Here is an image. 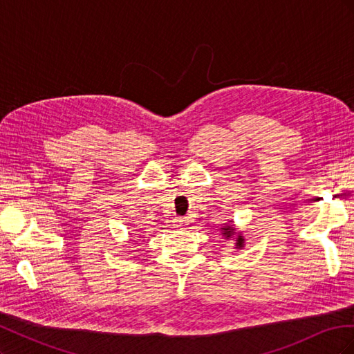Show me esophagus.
I'll return each mask as SVG.
<instances>
[{"mask_svg": "<svg viewBox=\"0 0 354 354\" xmlns=\"http://www.w3.org/2000/svg\"><path fill=\"white\" fill-rule=\"evenodd\" d=\"M173 223H174V227H178V229H181L183 226H186V218H183V217H176L174 220H173Z\"/></svg>", "mask_w": 354, "mask_h": 354, "instance_id": "34e87169", "label": "esophagus"}]
</instances>
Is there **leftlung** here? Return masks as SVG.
<instances>
[{"label": "left lung", "mask_w": 354, "mask_h": 354, "mask_svg": "<svg viewBox=\"0 0 354 354\" xmlns=\"http://www.w3.org/2000/svg\"><path fill=\"white\" fill-rule=\"evenodd\" d=\"M234 233H236V232H234V227H233V226H224V227H221V234H223V236L226 238V239L232 238ZM243 242H245V239H243L242 234H238V236H236V248H242Z\"/></svg>", "instance_id": "8db88e82"}]
</instances>
